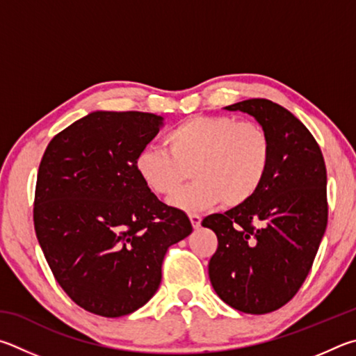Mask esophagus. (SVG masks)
<instances>
[{"label":"esophagus","mask_w":356,"mask_h":356,"mask_svg":"<svg viewBox=\"0 0 356 356\" xmlns=\"http://www.w3.org/2000/svg\"><path fill=\"white\" fill-rule=\"evenodd\" d=\"M189 219H191V223H192V227H194V228H198V227L202 225V217L198 216V214L191 213L189 214Z\"/></svg>","instance_id":"esophagus-1"}]
</instances>
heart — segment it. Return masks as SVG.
I'll use <instances>...</instances> for the list:
<instances>
[{
	"label": "heart",
	"instance_id": "1",
	"mask_svg": "<svg viewBox=\"0 0 356 356\" xmlns=\"http://www.w3.org/2000/svg\"><path fill=\"white\" fill-rule=\"evenodd\" d=\"M165 149L147 147L134 167L145 188L159 197L177 194L191 175L194 183L170 204L202 211L220 203L236 208L257 194L270 168L272 142L257 123L229 115H194L164 136Z\"/></svg>",
	"mask_w": 356,
	"mask_h": 356
}]
</instances>
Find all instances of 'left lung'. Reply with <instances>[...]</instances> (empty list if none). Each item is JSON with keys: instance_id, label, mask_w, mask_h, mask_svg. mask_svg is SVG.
<instances>
[{"instance_id": "obj_1", "label": "left lung", "mask_w": 356, "mask_h": 356, "mask_svg": "<svg viewBox=\"0 0 356 356\" xmlns=\"http://www.w3.org/2000/svg\"><path fill=\"white\" fill-rule=\"evenodd\" d=\"M225 109L257 118L272 161L250 200L203 219L219 241L209 280L232 308L266 314L297 294L313 266L328 220L327 168L313 134L283 106L252 98Z\"/></svg>"}]
</instances>
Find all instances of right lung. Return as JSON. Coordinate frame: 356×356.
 Instances as JSON below:
<instances>
[{"mask_svg":"<svg viewBox=\"0 0 356 356\" xmlns=\"http://www.w3.org/2000/svg\"><path fill=\"white\" fill-rule=\"evenodd\" d=\"M148 112L97 111L56 134L43 153L34 228L56 282L89 313L120 317L161 284L167 248L189 217L140 181L134 161L162 127Z\"/></svg>","mask_w":356,"mask_h":356,"instance_id":"1","label":"right lung"}]
</instances>
